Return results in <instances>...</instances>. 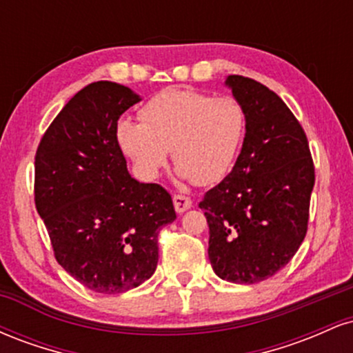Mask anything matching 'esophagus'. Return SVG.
Here are the masks:
<instances>
[{
  "label": "esophagus",
  "instance_id": "1",
  "mask_svg": "<svg viewBox=\"0 0 353 353\" xmlns=\"http://www.w3.org/2000/svg\"><path fill=\"white\" fill-rule=\"evenodd\" d=\"M172 201H174V209H176V212H179V214L185 212V210L192 205V201H190L189 197L181 196V194H176V196L172 197Z\"/></svg>",
  "mask_w": 353,
  "mask_h": 353
}]
</instances>
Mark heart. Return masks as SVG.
Wrapping results in <instances>:
<instances>
[{"instance_id":"obj_1","label":"heart","mask_w":353,"mask_h":353,"mask_svg":"<svg viewBox=\"0 0 353 353\" xmlns=\"http://www.w3.org/2000/svg\"><path fill=\"white\" fill-rule=\"evenodd\" d=\"M139 117L141 123L121 119L116 139L148 181L159 176L171 151L177 176L199 185L216 184L236 164L245 134V112L239 101L194 89L161 91L141 108Z\"/></svg>"}]
</instances>
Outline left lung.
<instances>
[{
  "label": "left lung",
  "instance_id": "1",
  "mask_svg": "<svg viewBox=\"0 0 353 353\" xmlns=\"http://www.w3.org/2000/svg\"><path fill=\"white\" fill-rule=\"evenodd\" d=\"M224 84L244 108L245 137L232 171L199 208L216 275L257 283L281 270L305 237L314 163L302 125L274 91L237 74Z\"/></svg>",
  "mask_w": 353,
  "mask_h": 353
}]
</instances>
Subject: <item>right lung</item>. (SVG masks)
I'll use <instances>...</instances> for the list:
<instances>
[{"mask_svg":"<svg viewBox=\"0 0 353 353\" xmlns=\"http://www.w3.org/2000/svg\"><path fill=\"white\" fill-rule=\"evenodd\" d=\"M139 101L123 84H89L61 109L36 151V209L56 261L99 294L148 281L159 229L176 219L168 190L136 181L117 144V121Z\"/></svg>","mask_w":353,"mask_h":353,"instance_id":"add662e5","label":"right lung"}]
</instances>
